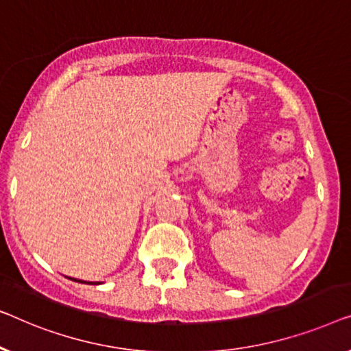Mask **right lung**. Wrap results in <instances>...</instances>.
<instances>
[{"label":"right lung","mask_w":351,"mask_h":351,"mask_svg":"<svg viewBox=\"0 0 351 351\" xmlns=\"http://www.w3.org/2000/svg\"><path fill=\"white\" fill-rule=\"evenodd\" d=\"M70 280H75V278H70ZM75 281H79V283H86V281H82V280H75ZM92 285V283H90ZM93 285H95V283H93Z\"/></svg>","instance_id":"right-lung-1"}]
</instances>
